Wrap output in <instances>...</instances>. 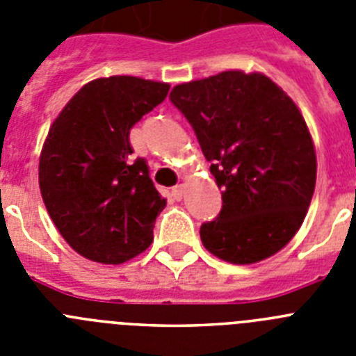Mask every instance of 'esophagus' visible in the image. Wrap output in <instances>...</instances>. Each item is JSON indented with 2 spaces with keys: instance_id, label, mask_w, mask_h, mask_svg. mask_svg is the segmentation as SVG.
<instances>
[{
  "instance_id": "obj_1",
  "label": "esophagus",
  "mask_w": 356,
  "mask_h": 356,
  "mask_svg": "<svg viewBox=\"0 0 356 356\" xmlns=\"http://www.w3.org/2000/svg\"><path fill=\"white\" fill-rule=\"evenodd\" d=\"M184 193H185L184 185H176V187H172V191H171V197L175 201H180L181 197H184Z\"/></svg>"
}]
</instances>
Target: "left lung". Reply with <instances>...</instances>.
<instances>
[{
    "label": "left lung",
    "mask_w": 356,
    "mask_h": 356,
    "mask_svg": "<svg viewBox=\"0 0 356 356\" xmlns=\"http://www.w3.org/2000/svg\"><path fill=\"white\" fill-rule=\"evenodd\" d=\"M193 127L222 207L200 228L217 259L254 264L300 229L316 187V149L296 103L260 72L225 71L169 96Z\"/></svg>",
    "instance_id": "8db88e82"
}]
</instances>
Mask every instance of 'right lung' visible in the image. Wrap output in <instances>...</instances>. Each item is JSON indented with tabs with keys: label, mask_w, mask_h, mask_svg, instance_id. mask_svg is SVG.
<instances>
[{
	"label": "right lung",
	"mask_w": 356,
	"mask_h": 356,
	"mask_svg": "<svg viewBox=\"0 0 356 356\" xmlns=\"http://www.w3.org/2000/svg\"><path fill=\"white\" fill-rule=\"evenodd\" d=\"M168 83L135 76L83 85L49 128L39 162L44 205L85 259L122 264L153 242L165 207L144 159H131L130 130L165 99Z\"/></svg>",
	"instance_id": "1"
}]
</instances>
